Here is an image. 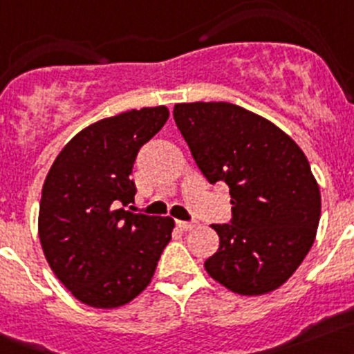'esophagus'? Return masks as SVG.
Wrapping results in <instances>:
<instances>
[{"label": "esophagus", "mask_w": 354, "mask_h": 354, "mask_svg": "<svg viewBox=\"0 0 354 354\" xmlns=\"http://www.w3.org/2000/svg\"><path fill=\"white\" fill-rule=\"evenodd\" d=\"M177 227H179L180 230H192V228L195 227V223H193V221H183V220H177Z\"/></svg>", "instance_id": "esophagus-1"}]
</instances>
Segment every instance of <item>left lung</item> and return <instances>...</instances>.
I'll return each mask as SVG.
<instances>
[{
    "label": "left lung",
    "mask_w": 354,
    "mask_h": 354,
    "mask_svg": "<svg viewBox=\"0 0 354 354\" xmlns=\"http://www.w3.org/2000/svg\"><path fill=\"white\" fill-rule=\"evenodd\" d=\"M175 124L211 184L230 187L232 220L212 225L220 248L205 261L216 282L243 296L278 289L310 252L321 193L289 134L230 102H183Z\"/></svg>",
    "instance_id": "left-lung-1"
}]
</instances>
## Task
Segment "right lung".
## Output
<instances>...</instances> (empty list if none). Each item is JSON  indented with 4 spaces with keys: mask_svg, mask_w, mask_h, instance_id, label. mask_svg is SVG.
<instances>
[{
    "mask_svg": "<svg viewBox=\"0 0 354 354\" xmlns=\"http://www.w3.org/2000/svg\"><path fill=\"white\" fill-rule=\"evenodd\" d=\"M167 106L131 109L84 127L44 180L39 237L56 278L93 308H117L150 283L175 223L127 211L138 150L168 120Z\"/></svg>",
    "mask_w": 354,
    "mask_h": 354,
    "instance_id": "1",
    "label": "right lung"
}]
</instances>
